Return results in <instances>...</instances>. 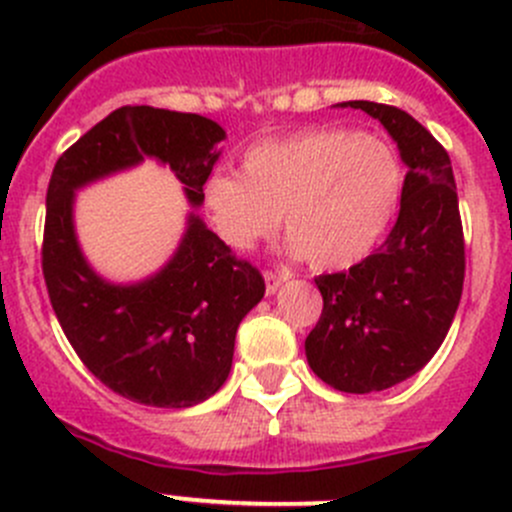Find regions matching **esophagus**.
<instances>
[{
  "mask_svg": "<svg viewBox=\"0 0 512 512\" xmlns=\"http://www.w3.org/2000/svg\"><path fill=\"white\" fill-rule=\"evenodd\" d=\"M289 280V272H265L267 294H275Z\"/></svg>",
  "mask_w": 512,
  "mask_h": 512,
  "instance_id": "obj_1",
  "label": "esophagus"
}]
</instances>
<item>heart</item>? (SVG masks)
Listing matches in <instances>:
<instances>
[{"mask_svg": "<svg viewBox=\"0 0 512 512\" xmlns=\"http://www.w3.org/2000/svg\"><path fill=\"white\" fill-rule=\"evenodd\" d=\"M404 170L394 148L349 128H312L247 148L240 173H213L203 208L227 247L250 252L285 225L314 270L364 260L394 220Z\"/></svg>", "mask_w": 512, "mask_h": 512, "instance_id": "b5f03b06", "label": "heart"}]
</instances>
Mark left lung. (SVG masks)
<instances>
[{"instance_id":"1","label":"left lung","mask_w":512,"mask_h":512,"mask_svg":"<svg viewBox=\"0 0 512 512\" xmlns=\"http://www.w3.org/2000/svg\"><path fill=\"white\" fill-rule=\"evenodd\" d=\"M359 108L386 128L409 168L401 210L384 245L347 272L319 275L324 309L304 342L314 374L344 394L401 384L431 361L456 317L466 250L451 158L406 111Z\"/></svg>"}]
</instances>
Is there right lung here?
<instances>
[{"mask_svg":"<svg viewBox=\"0 0 512 512\" xmlns=\"http://www.w3.org/2000/svg\"><path fill=\"white\" fill-rule=\"evenodd\" d=\"M223 141V126L198 113L123 106L84 133L51 173L41 250L51 307L86 369L136 404L188 409L210 399L230 374L237 327L265 297V280L235 260L195 210L158 272L106 280L81 250L76 193L153 158L183 183L190 208H200Z\"/></svg>","mask_w":512,"mask_h":512,"instance_id":"right-lung-1","label":"right lung"}]
</instances>
